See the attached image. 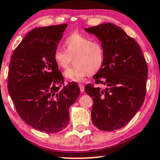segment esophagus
<instances>
[{"label": "esophagus", "instance_id": "obj_1", "mask_svg": "<svg viewBox=\"0 0 160 160\" xmlns=\"http://www.w3.org/2000/svg\"><path fill=\"white\" fill-rule=\"evenodd\" d=\"M78 87H79V88H80L81 92H84V87H83V85L82 84V83H78Z\"/></svg>", "mask_w": 160, "mask_h": 160}]
</instances>
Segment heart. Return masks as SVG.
<instances>
[{
  "label": "heart",
  "mask_w": 160,
  "mask_h": 160,
  "mask_svg": "<svg viewBox=\"0 0 160 160\" xmlns=\"http://www.w3.org/2000/svg\"><path fill=\"white\" fill-rule=\"evenodd\" d=\"M65 50L56 48L53 58L60 68H68L73 58V65L67 69L64 76L75 82L94 74L102 68L104 61V51L99 43L78 33H73L65 39Z\"/></svg>",
  "instance_id": "obj_1"
}]
</instances>
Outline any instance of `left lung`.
Returning a JSON list of instances; mask_svg holds the SVG:
<instances>
[{
	"instance_id": "obj_1",
	"label": "left lung",
	"mask_w": 160,
	"mask_h": 160,
	"mask_svg": "<svg viewBox=\"0 0 160 160\" xmlns=\"http://www.w3.org/2000/svg\"><path fill=\"white\" fill-rule=\"evenodd\" d=\"M102 42L104 61L94 76L95 84L88 83L85 92L92 98V120L100 130L114 131L125 126L143 104L148 67L140 46L122 28L106 23L86 28Z\"/></svg>"
}]
</instances>
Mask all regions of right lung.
Here are the masks:
<instances>
[{
  "label": "right lung",
  "mask_w": 160,
  "mask_h": 160,
  "mask_svg": "<svg viewBox=\"0 0 160 160\" xmlns=\"http://www.w3.org/2000/svg\"><path fill=\"white\" fill-rule=\"evenodd\" d=\"M67 24L38 27L27 33L11 56L8 90L19 116L33 128L56 133L69 122L70 106L80 88L64 85L53 53Z\"/></svg>",
  "instance_id": "add662e5"
}]
</instances>
